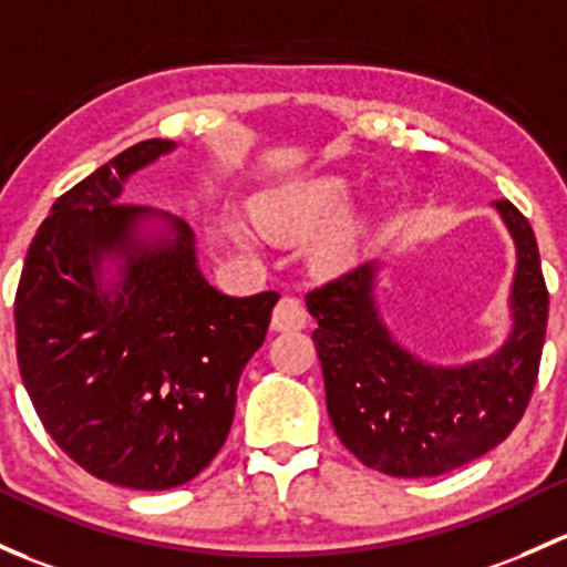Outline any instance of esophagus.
<instances>
[{
  "mask_svg": "<svg viewBox=\"0 0 567 567\" xmlns=\"http://www.w3.org/2000/svg\"><path fill=\"white\" fill-rule=\"evenodd\" d=\"M307 307H303L301 299L296 296H282L277 307H274L271 315V329L274 331H293L303 329L307 326Z\"/></svg>",
  "mask_w": 567,
  "mask_h": 567,
  "instance_id": "esophagus-1",
  "label": "esophagus"
}]
</instances>
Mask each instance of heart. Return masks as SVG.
Returning a JSON list of instances; mask_svg holds the SVG:
<instances>
[{"label": "heart", "instance_id": "b5f03b06", "mask_svg": "<svg viewBox=\"0 0 567 567\" xmlns=\"http://www.w3.org/2000/svg\"><path fill=\"white\" fill-rule=\"evenodd\" d=\"M350 198V182L344 176L326 174L303 182L285 184V187L268 189L252 200V219L266 236L277 241L296 244L303 241L323 228L331 217L342 212ZM234 236L241 244H249V234L241 225H234ZM367 234V219L361 212H344L333 219L329 228L315 238L309 258L312 266L323 274H337L353 264Z\"/></svg>", "mask_w": 567, "mask_h": 567}]
</instances>
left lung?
I'll return each instance as SVG.
<instances>
[{
    "label": "left lung",
    "instance_id": "8db88e82",
    "mask_svg": "<svg viewBox=\"0 0 567 567\" xmlns=\"http://www.w3.org/2000/svg\"><path fill=\"white\" fill-rule=\"evenodd\" d=\"M494 212L514 238L516 266L511 329L484 359L449 367L404 348L380 315V260L307 296L329 419L344 449L378 473H451L503 443L533 396L549 293L527 217L508 200H497Z\"/></svg>",
    "mask_w": 567,
    "mask_h": 567
}]
</instances>
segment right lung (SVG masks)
I'll use <instances>...</instances> for the list:
<instances>
[{
  "mask_svg": "<svg viewBox=\"0 0 567 567\" xmlns=\"http://www.w3.org/2000/svg\"><path fill=\"white\" fill-rule=\"evenodd\" d=\"M176 148L141 141L64 193L16 293L21 380L53 443L94 478L163 492L225 445L244 367L279 293H219L184 219L122 204Z\"/></svg>",
  "mask_w": 567,
  "mask_h": 567,
  "instance_id": "right-lung-1",
  "label": "right lung"
}]
</instances>
